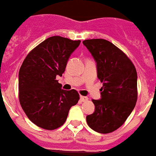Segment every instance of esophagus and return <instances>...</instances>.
<instances>
[{
	"mask_svg": "<svg viewBox=\"0 0 156 156\" xmlns=\"http://www.w3.org/2000/svg\"><path fill=\"white\" fill-rule=\"evenodd\" d=\"M80 101H88V98H87V97H84V96H80Z\"/></svg>",
	"mask_w": 156,
	"mask_h": 156,
	"instance_id": "34e87169",
	"label": "esophagus"
}]
</instances>
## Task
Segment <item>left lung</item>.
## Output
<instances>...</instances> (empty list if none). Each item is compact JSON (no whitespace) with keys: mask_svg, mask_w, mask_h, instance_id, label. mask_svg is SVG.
Wrapping results in <instances>:
<instances>
[{"mask_svg":"<svg viewBox=\"0 0 156 156\" xmlns=\"http://www.w3.org/2000/svg\"><path fill=\"white\" fill-rule=\"evenodd\" d=\"M83 44L97 63L98 77L102 82L101 99L92 100L95 112L87 116L94 131L108 133L124 123L138 98L136 69L129 57L111 42L87 39Z\"/></svg>","mask_w":156,"mask_h":156,"instance_id":"1","label":"left lung"}]
</instances>
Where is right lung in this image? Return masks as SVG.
Segmentation results:
<instances>
[{
	"instance_id": "obj_1",
	"label": "right lung",
	"mask_w": 156,
	"mask_h": 156,
	"mask_svg": "<svg viewBox=\"0 0 156 156\" xmlns=\"http://www.w3.org/2000/svg\"><path fill=\"white\" fill-rule=\"evenodd\" d=\"M80 43L53 36L31 50L23 60L18 76L19 101L37 127L47 130L59 128L70 108L79 101L78 92L61 89L56 76H62L69 56Z\"/></svg>"
}]
</instances>
